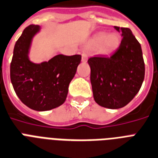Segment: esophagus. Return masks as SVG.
I'll list each match as a JSON object with an SVG mask.
<instances>
[{"label":"esophagus","instance_id":"obj_1","mask_svg":"<svg viewBox=\"0 0 158 158\" xmlns=\"http://www.w3.org/2000/svg\"><path fill=\"white\" fill-rule=\"evenodd\" d=\"M81 61H82L83 62H85L86 61H87V58H88V55L85 53V52H82V54H81Z\"/></svg>","mask_w":158,"mask_h":158}]
</instances>
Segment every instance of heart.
I'll return each mask as SVG.
<instances>
[{
  "label": "heart",
  "instance_id": "obj_1",
  "mask_svg": "<svg viewBox=\"0 0 158 158\" xmlns=\"http://www.w3.org/2000/svg\"><path fill=\"white\" fill-rule=\"evenodd\" d=\"M120 44V39L116 34L108 35L99 33L90 40V44L94 48H100V51L105 54H110L115 51Z\"/></svg>",
  "mask_w": 158,
  "mask_h": 158
}]
</instances>
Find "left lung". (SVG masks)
<instances>
[{"instance_id":"obj_1","label":"left lung","mask_w":158,"mask_h":158,"mask_svg":"<svg viewBox=\"0 0 158 158\" xmlns=\"http://www.w3.org/2000/svg\"><path fill=\"white\" fill-rule=\"evenodd\" d=\"M114 29L123 37L115 52L110 57L96 56L88 59L94 100L108 109L128 105L140 90L145 75L139 41L129 28Z\"/></svg>"}]
</instances>
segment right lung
<instances>
[{
    "instance_id": "right-lung-1",
    "label": "right lung",
    "mask_w": 158,
    "mask_h": 158,
    "mask_svg": "<svg viewBox=\"0 0 158 158\" xmlns=\"http://www.w3.org/2000/svg\"><path fill=\"white\" fill-rule=\"evenodd\" d=\"M40 31L39 25L30 24L15 43L10 63V81L22 103L34 110L46 111L64 103L81 56L58 54L48 62H31L29 49L33 38Z\"/></svg>"
}]
</instances>
